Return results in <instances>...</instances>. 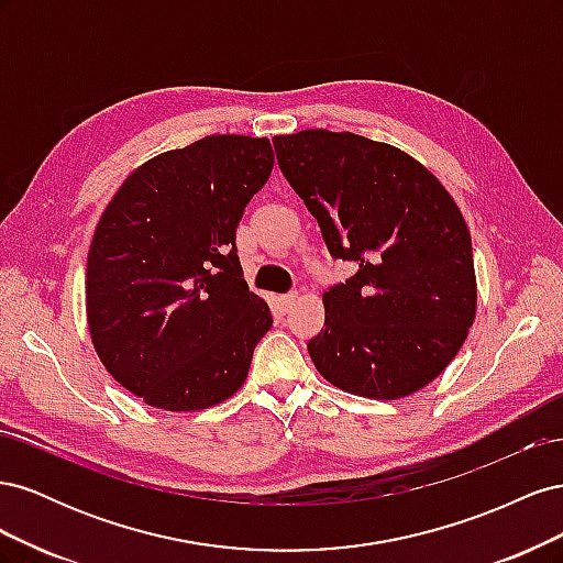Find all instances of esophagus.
<instances>
[{
    "instance_id": "esophagus-1",
    "label": "esophagus",
    "mask_w": 563,
    "mask_h": 563,
    "mask_svg": "<svg viewBox=\"0 0 563 563\" xmlns=\"http://www.w3.org/2000/svg\"><path fill=\"white\" fill-rule=\"evenodd\" d=\"M296 300H298V294L296 291H291V294H284L282 298H279V302H282V308L288 312L296 305Z\"/></svg>"
}]
</instances>
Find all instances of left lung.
<instances>
[{
    "label": "left lung",
    "instance_id": "1",
    "mask_svg": "<svg viewBox=\"0 0 563 563\" xmlns=\"http://www.w3.org/2000/svg\"><path fill=\"white\" fill-rule=\"evenodd\" d=\"M272 145L331 258L356 265L323 294V331L308 343L317 371L368 399L432 383L476 310L470 230L444 185L406 152L350 131L308 129Z\"/></svg>",
    "mask_w": 563,
    "mask_h": 563
}]
</instances>
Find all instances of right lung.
Here are the masks:
<instances>
[{"instance_id": "obj_1", "label": "right lung", "mask_w": 563, "mask_h": 563, "mask_svg": "<svg viewBox=\"0 0 563 563\" xmlns=\"http://www.w3.org/2000/svg\"><path fill=\"white\" fill-rule=\"evenodd\" d=\"M272 166L267 139L207 135L135 168L100 218L89 331L110 376L145 404L199 411L244 385L272 312L234 240Z\"/></svg>"}]
</instances>
